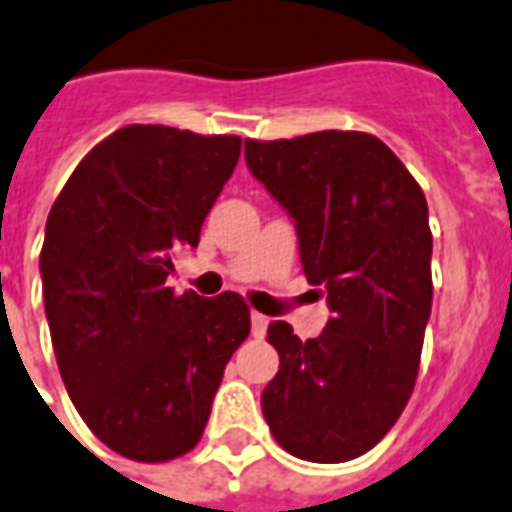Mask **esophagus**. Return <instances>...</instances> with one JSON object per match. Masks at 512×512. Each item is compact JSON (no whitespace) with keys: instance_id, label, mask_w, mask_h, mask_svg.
Returning a JSON list of instances; mask_svg holds the SVG:
<instances>
[{"instance_id":"esophagus-1","label":"esophagus","mask_w":512,"mask_h":512,"mask_svg":"<svg viewBox=\"0 0 512 512\" xmlns=\"http://www.w3.org/2000/svg\"><path fill=\"white\" fill-rule=\"evenodd\" d=\"M266 328H268V317L260 312H252V336H266Z\"/></svg>"}]
</instances>
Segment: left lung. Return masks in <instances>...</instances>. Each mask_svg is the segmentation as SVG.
Here are the masks:
<instances>
[{
	"label": "left lung",
	"instance_id": "1",
	"mask_svg": "<svg viewBox=\"0 0 512 512\" xmlns=\"http://www.w3.org/2000/svg\"><path fill=\"white\" fill-rule=\"evenodd\" d=\"M244 157L295 219L306 279L331 306L317 339L301 342L285 320L268 325L279 372L263 415L287 453L350 461L391 431L418 380L431 314L429 206L369 132L249 138Z\"/></svg>",
	"mask_w": 512,
	"mask_h": 512
}]
</instances>
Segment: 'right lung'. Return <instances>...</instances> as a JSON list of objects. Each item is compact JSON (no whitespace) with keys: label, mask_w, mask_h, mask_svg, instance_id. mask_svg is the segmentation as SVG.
I'll use <instances>...</instances> for the list:
<instances>
[{"label":"right lung","mask_w":512,"mask_h":512,"mask_svg":"<svg viewBox=\"0 0 512 512\" xmlns=\"http://www.w3.org/2000/svg\"><path fill=\"white\" fill-rule=\"evenodd\" d=\"M238 154V135L121 127L78 162L45 222L40 274L64 388L94 437L132 461L198 445L252 328L238 293L168 287Z\"/></svg>","instance_id":"right-lung-1"}]
</instances>
